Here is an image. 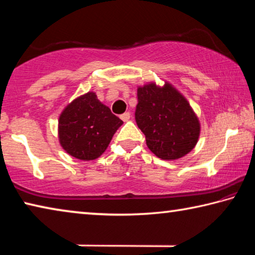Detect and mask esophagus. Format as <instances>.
Returning a JSON list of instances; mask_svg holds the SVG:
<instances>
[{
	"mask_svg": "<svg viewBox=\"0 0 255 255\" xmlns=\"http://www.w3.org/2000/svg\"><path fill=\"white\" fill-rule=\"evenodd\" d=\"M120 118H122V120H124V122H128L129 119H130V112H125V114H123L122 116H120Z\"/></svg>",
	"mask_w": 255,
	"mask_h": 255,
	"instance_id": "obj_1",
	"label": "esophagus"
}]
</instances>
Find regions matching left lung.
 Returning a JSON list of instances; mask_svg holds the SVG:
<instances>
[{"mask_svg": "<svg viewBox=\"0 0 255 255\" xmlns=\"http://www.w3.org/2000/svg\"><path fill=\"white\" fill-rule=\"evenodd\" d=\"M135 120L148 148L162 159H176L195 147L200 125L183 96L165 84L144 85L137 90Z\"/></svg>", "mask_w": 255, "mask_h": 255, "instance_id": "1", "label": "left lung"}]
</instances>
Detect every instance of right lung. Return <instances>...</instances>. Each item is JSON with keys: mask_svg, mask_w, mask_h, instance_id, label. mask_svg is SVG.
Wrapping results in <instances>:
<instances>
[{"mask_svg": "<svg viewBox=\"0 0 255 255\" xmlns=\"http://www.w3.org/2000/svg\"><path fill=\"white\" fill-rule=\"evenodd\" d=\"M123 125L109 108L89 92L75 99L62 112L58 122L59 143L79 159H96L107 149L119 126Z\"/></svg>", "mask_w": 255, "mask_h": 255, "instance_id": "1", "label": "right lung"}]
</instances>
